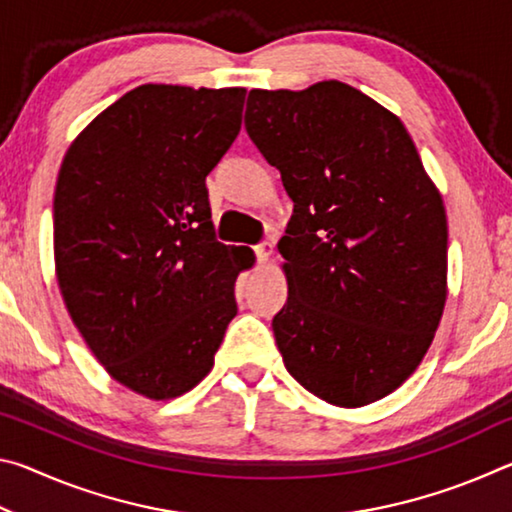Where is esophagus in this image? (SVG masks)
I'll return each instance as SVG.
<instances>
[{
    "label": "esophagus",
    "instance_id": "obj_1",
    "mask_svg": "<svg viewBox=\"0 0 512 512\" xmlns=\"http://www.w3.org/2000/svg\"><path fill=\"white\" fill-rule=\"evenodd\" d=\"M273 253H275V248H273L271 241H264V244L255 246V255H257V259H259V264H266L268 259L273 257Z\"/></svg>",
    "mask_w": 512,
    "mask_h": 512
}]
</instances>
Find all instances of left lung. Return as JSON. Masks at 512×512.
Instances as JSON below:
<instances>
[{"label":"left lung","mask_w":512,"mask_h":512,"mask_svg":"<svg viewBox=\"0 0 512 512\" xmlns=\"http://www.w3.org/2000/svg\"><path fill=\"white\" fill-rule=\"evenodd\" d=\"M246 131L293 201L289 375L343 409L377 402L427 354L447 300V214L400 117L341 81L250 90Z\"/></svg>","instance_id":"left-lung-1"}]
</instances>
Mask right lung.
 <instances>
[{"label": "right lung", "instance_id": "right-lung-1", "mask_svg": "<svg viewBox=\"0 0 512 512\" xmlns=\"http://www.w3.org/2000/svg\"><path fill=\"white\" fill-rule=\"evenodd\" d=\"M244 88L146 83L69 146L54 192L65 307L112 379L149 400L201 381L253 250L214 237L205 178L241 128Z\"/></svg>", "mask_w": 512, "mask_h": 512}]
</instances>
